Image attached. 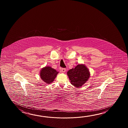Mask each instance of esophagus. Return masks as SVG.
Here are the masks:
<instances>
[{
	"instance_id": "obj_1",
	"label": "esophagus",
	"mask_w": 128,
	"mask_h": 128,
	"mask_svg": "<svg viewBox=\"0 0 128 128\" xmlns=\"http://www.w3.org/2000/svg\"><path fill=\"white\" fill-rule=\"evenodd\" d=\"M66 69H65V68H61V71L63 72V73H64L66 72Z\"/></svg>"
}]
</instances>
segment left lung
Listing matches in <instances>:
<instances>
[{
	"label": "left lung",
	"mask_w": 128,
	"mask_h": 128,
	"mask_svg": "<svg viewBox=\"0 0 128 128\" xmlns=\"http://www.w3.org/2000/svg\"><path fill=\"white\" fill-rule=\"evenodd\" d=\"M71 84L75 87L82 86L90 78L89 70L83 64H79L67 72Z\"/></svg>",
	"instance_id": "left-lung-1"
}]
</instances>
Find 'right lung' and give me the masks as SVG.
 I'll return each mask as SVG.
<instances>
[{
  "mask_svg": "<svg viewBox=\"0 0 128 128\" xmlns=\"http://www.w3.org/2000/svg\"><path fill=\"white\" fill-rule=\"evenodd\" d=\"M58 72L50 66H46L40 70V76L41 79L46 84H50L54 81Z\"/></svg>",
  "mask_w": 128,
  "mask_h": 128,
  "instance_id": "add662e5",
  "label": "right lung"
}]
</instances>
